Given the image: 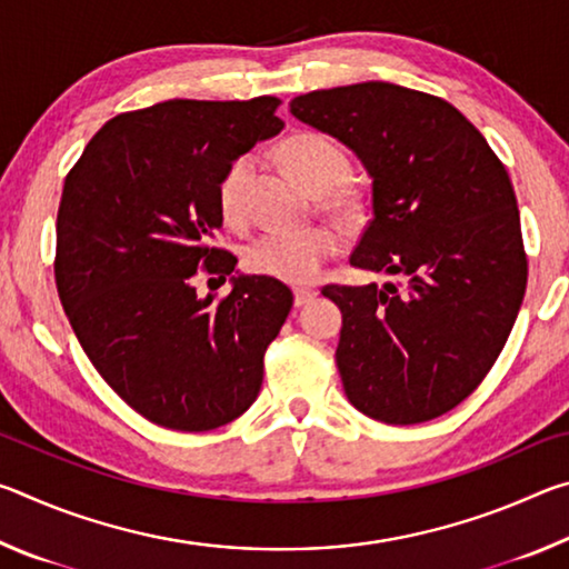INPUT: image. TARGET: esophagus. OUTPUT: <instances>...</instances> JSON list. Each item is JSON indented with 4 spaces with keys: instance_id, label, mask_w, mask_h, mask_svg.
Instances as JSON below:
<instances>
[{
    "instance_id": "esophagus-1",
    "label": "esophagus",
    "mask_w": 569,
    "mask_h": 569,
    "mask_svg": "<svg viewBox=\"0 0 569 569\" xmlns=\"http://www.w3.org/2000/svg\"><path fill=\"white\" fill-rule=\"evenodd\" d=\"M316 296H319V291H316V288H296V291H293V303L301 308L306 303H311Z\"/></svg>"
}]
</instances>
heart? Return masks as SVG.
Returning a JSON list of instances; mask_svg holds the SVG:
<instances>
[{
	"instance_id": "obj_1",
	"label": "heart",
	"mask_w": 569,
	"mask_h": 569,
	"mask_svg": "<svg viewBox=\"0 0 569 569\" xmlns=\"http://www.w3.org/2000/svg\"><path fill=\"white\" fill-rule=\"evenodd\" d=\"M281 160L303 188L323 196V208L329 213L343 220L356 216L359 203L346 186L351 162L339 142L321 132H298L281 146ZM253 166V156H240L230 162L218 182L220 213L233 226L246 218V188ZM336 250H339V233L329 226L266 230L243 248V266L250 273L283 283H311Z\"/></svg>"
}]
</instances>
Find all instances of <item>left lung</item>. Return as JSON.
<instances>
[{"instance_id":"1","label":"left lung","mask_w":569,"mask_h":569,"mask_svg":"<svg viewBox=\"0 0 569 569\" xmlns=\"http://www.w3.org/2000/svg\"><path fill=\"white\" fill-rule=\"evenodd\" d=\"M371 178L373 218L351 266L403 283L326 286L341 308L343 391L387 423L437 419L492 369L522 306L527 258L512 182L455 104L391 82L291 100Z\"/></svg>"}]
</instances>
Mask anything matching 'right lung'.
<instances>
[{"mask_svg":"<svg viewBox=\"0 0 569 569\" xmlns=\"http://www.w3.org/2000/svg\"><path fill=\"white\" fill-rule=\"evenodd\" d=\"M281 100H168L102 124L64 180L54 278L77 341L122 401L166 429L238 419L263 383V353L293 293L229 273L210 246L223 226L218 182L256 142L276 138ZM198 267L231 277L200 299Z\"/></svg>","mask_w":569,"mask_h":569,"instance_id":"obj_1","label":"right lung"}]
</instances>
